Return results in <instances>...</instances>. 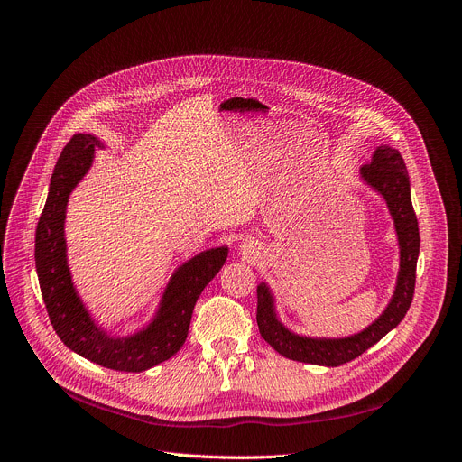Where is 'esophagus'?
<instances>
[{"mask_svg":"<svg viewBox=\"0 0 462 462\" xmlns=\"http://www.w3.org/2000/svg\"><path fill=\"white\" fill-rule=\"evenodd\" d=\"M239 254L247 262H256L258 258H262V247L254 237H247L239 244Z\"/></svg>","mask_w":462,"mask_h":462,"instance_id":"obj_1","label":"esophagus"}]
</instances>
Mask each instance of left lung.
I'll return each instance as SVG.
<instances>
[{
	"instance_id": "8db88e82",
	"label": "left lung",
	"mask_w": 462,
	"mask_h": 462,
	"mask_svg": "<svg viewBox=\"0 0 462 462\" xmlns=\"http://www.w3.org/2000/svg\"><path fill=\"white\" fill-rule=\"evenodd\" d=\"M359 178L380 194L393 218L399 245V273L393 296L380 317L365 329L348 337H309L296 333L282 324L277 314L272 288L268 282L262 281L256 286L258 329L263 341L288 359L322 367L343 365V363L356 359L376 345L382 337L395 329L410 309L416 286L420 228L410 199V178L404 159L397 150L382 143L373 152L371 162L359 168Z\"/></svg>"
}]
</instances>
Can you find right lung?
Wrapping results in <instances>:
<instances>
[{"instance_id": "right-lung-1", "label": "right lung", "mask_w": 462, "mask_h": 462, "mask_svg": "<svg viewBox=\"0 0 462 462\" xmlns=\"http://www.w3.org/2000/svg\"><path fill=\"white\" fill-rule=\"evenodd\" d=\"M97 145H101L99 138L79 133L63 148L35 232V268L48 317L67 348L106 369L142 373L183 346L194 305L221 272L228 247L206 249L181 263L170 277L153 319L138 331L112 335L101 328L72 282L65 241L69 197L89 172Z\"/></svg>"}]
</instances>
